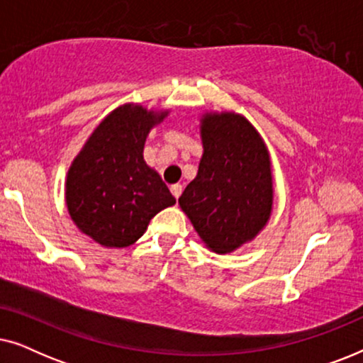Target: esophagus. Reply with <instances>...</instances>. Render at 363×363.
I'll return each instance as SVG.
<instances>
[{"label":"esophagus","instance_id":"1","mask_svg":"<svg viewBox=\"0 0 363 363\" xmlns=\"http://www.w3.org/2000/svg\"><path fill=\"white\" fill-rule=\"evenodd\" d=\"M170 190H172V193H173V196L178 198V196L182 195V190H183V188H182V185H178V183H175V185H172Z\"/></svg>","mask_w":363,"mask_h":363}]
</instances>
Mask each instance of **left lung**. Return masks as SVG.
Listing matches in <instances>:
<instances>
[{
    "label": "left lung",
    "instance_id": "left-lung-1",
    "mask_svg": "<svg viewBox=\"0 0 363 363\" xmlns=\"http://www.w3.org/2000/svg\"><path fill=\"white\" fill-rule=\"evenodd\" d=\"M198 175L178 198L198 235L218 255L255 238L271 215L267 148L245 117L210 113L201 121Z\"/></svg>",
    "mask_w": 363,
    "mask_h": 363
}]
</instances>
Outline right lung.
I'll return each mask as SVG.
<instances>
[{"label":"right lung","instance_id":"add662e5","mask_svg":"<svg viewBox=\"0 0 363 363\" xmlns=\"http://www.w3.org/2000/svg\"><path fill=\"white\" fill-rule=\"evenodd\" d=\"M163 117L132 104L116 108L69 168V215L99 245L130 246L158 211L175 205V196L142 155L148 132Z\"/></svg>","mask_w":363,"mask_h":363}]
</instances>
